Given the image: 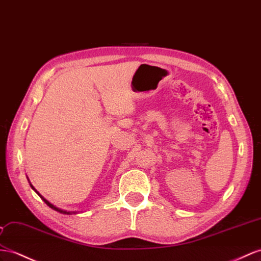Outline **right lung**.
<instances>
[{"label":"right lung","instance_id":"1","mask_svg":"<svg viewBox=\"0 0 261 261\" xmlns=\"http://www.w3.org/2000/svg\"><path fill=\"white\" fill-rule=\"evenodd\" d=\"M29 182H30V179H29ZM30 185H31V188H32L33 190H34V191L36 192V194H37L39 197H41V198L44 200V202H45L46 204H47V205L50 207V208H53V210H54V211H56V212H59V213H62V214H65V215H72V214H78V213H79V212H69V211H64V210H62V208H58V207H56L55 205H53L51 203H49L47 199L44 198V197H43L41 194H39V193H38V192L35 190L34 186H33L31 183H30Z\"/></svg>","mask_w":261,"mask_h":261}]
</instances>
